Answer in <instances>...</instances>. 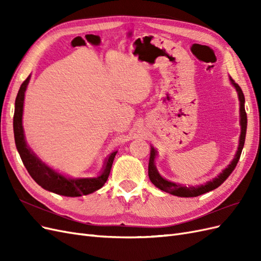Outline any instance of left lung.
Listing matches in <instances>:
<instances>
[{"label": "left lung", "mask_w": 261, "mask_h": 261, "mask_svg": "<svg viewBox=\"0 0 261 261\" xmlns=\"http://www.w3.org/2000/svg\"><path fill=\"white\" fill-rule=\"evenodd\" d=\"M230 81L233 84V86L238 90L239 93V99L241 102V126H242V133H241V137H240V145H239V149L238 152L235 154V158L233 159V161L231 162V164H228V167L225 168V170H223L222 173H220V175H218V177L213 178L212 180L208 181L204 185H200V186H183L179 184H175L173 181L167 180L165 178H163L159 173H158L155 165H154V158L156 154V151L151 148V152H150V159H149V167H148V175L150 180L152 181V184L154 186H156L161 191L169 193L171 195L174 196H178V197H197L202 194H206L210 191H213L217 187H219L223 181L231 175V173L234 171V169L236 168V164H238L240 158H241V153L242 150L245 144V137H246V129H247V114L246 111H245V97L244 93L242 91V88L239 86V84H236L232 78L230 77Z\"/></svg>", "instance_id": "obj_1"}]
</instances>
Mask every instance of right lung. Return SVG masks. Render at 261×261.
I'll return each instance as SVG.
<instances>
[{
    "label": "right lung",
    "instance_id": "right-lung-1",
    "mask_svg": "<svg viewBox=\"0 0 261 261\" xmlns=\"http://www.w3.org/2000/svg\"><path fill=\"white\" fill-rule=\"evenodd\" d=\"M29 80L30 75L26 78V81H23V83L21 84L16 100H15L13 127L15 144H16V148L21 158V161L26 167L30 176L33 177L36 183L40 185L42 188L58 195H63L67 197H78L82 195H88L98 191L99 188L105 185L109 177L114 156L117 151L112 152L111 155L109 156L101 175L93 178H66L59 174V173H57L54 170L50 169L48 165H45L33 151H31V149L26 144L25 136H23V128L21 122L22 108L23 98H25V91Z\"/></svg>",
    "mask_w": 261,
    "mask_h": 261
}]
</instances>
